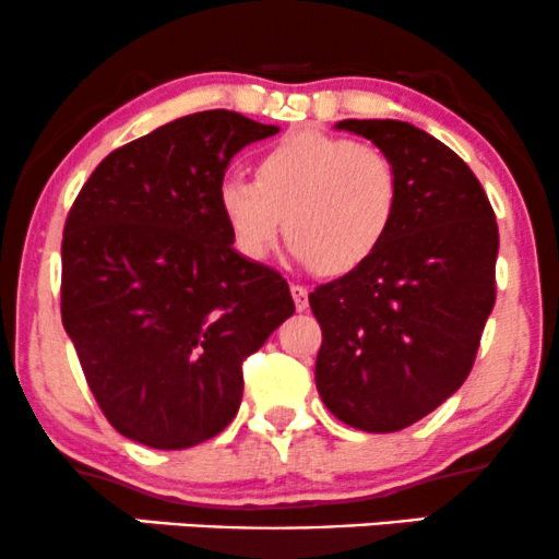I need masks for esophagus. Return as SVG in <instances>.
I'll return each mask as SVG.
<instances>
[{"label": "esophagus", "mask_w": 559, "mask_h": 559, "mask_svg": "<svg viewBox=\"0 0 559 559\" xmlns=\"http://www.w3.org/2000/svg\"><path fill=\"white\" fill-rule=\"evenodd\" d=\"M290 293H293L295 308H298V311H306V308H308V287H302V285H293V287H290Z\"/></svg>", "instance_id": "obj_1"}]
</instances>
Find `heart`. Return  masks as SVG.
Returning <instances> with one entry per match:
<instances>
[{
  "label": "heart",
  "instance_id": "heart-1",
  "mask_svg": "<svg viewBox=\"0 0 559 559\" xmlns=\"http://www.w3.org/2000/svg\"><path fill=\"white\" fill-rule=\"evenodd\" d=\"M402 178L376 144L300 129L259 155L253 181L225 178L217 204L233 243L264 261L282 233L316 272L340 277L360 269L394 227Z\"/></svg>",
  "mask_w": 559,
  "mask_h": 559
}]
</instances>
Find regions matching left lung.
Wrapping results in <instances>:
<instances>
[{"mask_svg":"<svg viewBox=\"0 0 559 559\" xmlns=\"http://www.w3.org/2000/svg\"><path fill=\"white\" fill-rule=\"evenodd\" d=\"M396 163L402 199L383 246L360 269L308 295L321 323L316 385L342 423L396 432L472 373L495 306L498 223L461 157L394 119H347Z\"/></svg>","mask_w":559,"mask_h":559,"instance_id":"left-lung-1","label":"left lung"}]
</instances>
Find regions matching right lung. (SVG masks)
<instances>
[{"mask_svg":"<svg viewBox=\"0 0 559 559\" xmlns=\"http://www.w3.org/2000/svg\"><path fill=\"white\" fill-rule=\"evenodd\" d=\"M277 127L183 116L103 157L61 240V321L108 423L181 451L223 432L243 360L295 313L280 272L233 248L217 191L227 163Z\"/></svg>","mask_w":559,"mask_h":559,"instance_id":"1","label":"right lung"}]
</instances>
